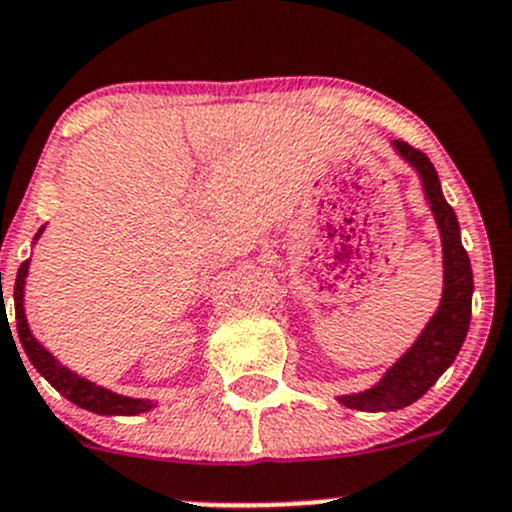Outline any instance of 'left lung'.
I'll return each instance as SVG.
<instances>
[{"label":"left lung","mask_w":512,"mask_h":512,"mask_svg":"<svg viewBox=\"0 0 512 512\" xmlns=\"http://www.w3.org/2000/svg\"><path fill=\"white\" fill-rule=\"evenodd\" d=\"M394 151L399 153L421 178L423 195L441 232L443 247V292L438 309L409 352H404L396 364L386 369V374L376 381L371 389L359 394L337 396V401L347 409L356 411H396L414 404L438 381V376L456 361L466 342L468 324H471V302H473V270L468 252L463 250L461 225L456 213L446 203L433 163L421 151L411 148L409 143L394 141Z\"/></svg>","instance_id":"obj_1"}]
</instances>
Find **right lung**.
Returning a JSON list of instances; mask_svg holds the SVG:
<instances>
[{
  "instance_id": "right-lung-1",
  "label": "right lung",
  "mask_w": 512,
  "mask_h": 512,
  "mask_svg": "<svg viewBox=\"0 0 512 512\" xmlns=\"http://www.w3.org/2000/svg\"><path fill=\"white\" fill-rule=\"evenodd\" d=\"M44 227H39V232L34 235V242L39 240ZM29 275V260L22 262L17 272V282H14V312H17V334L19 342H22L24 352H27L29 361L61 396L71 401V404L81 406L86 411H94L101 416H138L146 414V411L156 409V401L151 399H131V396H121L116 391H108L103 386L94 384V381L84 379V376L74 374L69 366L61 364L49 349H44V344L34 337L32 329H29L27 314H24V285H27Z\"/></svg>"
}]
</instances>
